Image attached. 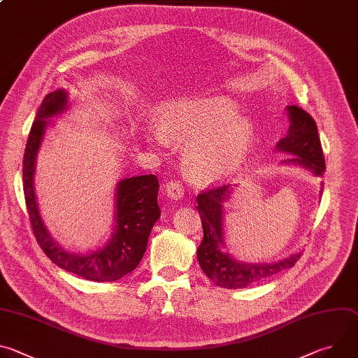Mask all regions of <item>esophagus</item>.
I'll return each instance as SVG.
<instances>
[{
	"instance_id": "esophagus-1",
	"label": "esophagus",
	"mask_w": 358,
	"mask_h": 358,
	"mask_svg": "<svg viewBox=\"0 0 358 358\" xmlns=\"http://www.w3.org/2000/svg\"><path fill=\"white\" fill-rule=\"evenodd\" d=\"M166 191L171 199H180L184 195V188L180 181H170L166 185Z\"/></svg>"
}]
</instances>
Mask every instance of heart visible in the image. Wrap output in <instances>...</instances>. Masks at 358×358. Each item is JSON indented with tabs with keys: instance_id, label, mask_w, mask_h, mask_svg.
I'll return each mask as SVG.
<instances>
[{
	"instance_id": "heart-1",
	"label": "heart",
	"mask_w": 358,
	"mask_h": 358,
	"mask_svg": "<svg viewBox=\"0 0 358 358\" xmlns=\"http://www.w3.org/2000/svg\"><path fill=\"white\" fill-rule=\"evenodd\" d=\"M162 133L171 141L195 138L185 151L189 173L202 182L235 174L253 145V124L239 117V108L225 96L178 100L160 117Z\"/></svg>"
}]
</instances>
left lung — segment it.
I'll list each match as a JSON object with an SVG mask.
<instances>
[{
	"mask_svg": "<svg viewBox=\"0 0 358 358\" xmlns=\"http://www.w3.org/2000/svg\"><path fill=\"white\" fill-rule=\"evenodd\" d=\"M290 120L289 131L276 148L296 156L285 163L297 164L308 169L316 177H323L326 163L317 126L313 117L297 106H287ZM322 182V191H323ZM232 194L231 185H220L201 192L196 196L198 214L202 221L203 238L198 246L196 258L202 272L217 286L227 289H243L282 271L293 268L301 253H292L290 257L275 264H245L232 258L224 248V202Z\"/></svg>",
	"mask_w": 358,
	"mask_h": 358,
	"instance_id": "obj_1",
	"label": "left lung"
}]
</instances>
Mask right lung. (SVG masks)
I'll list each match as a JSON object with an SVG mask.
<instances>
[{
    "label": "right lung",
    "instance_id": "1",
    "mask_svg": "<svg viewBox=\"0 0 358 358\" xmlns=\"http://www.w3.org/2000/svg\"><path fill=\"white\" fill-rule=\"evenodd\" d=\"M68 105V93L58 89L45 96L31 127L22 163L24 195L36 242L46 257L66 272L86 280L115 282L130 273L140 264L147 248L152 225L160 218L157 203L159 180L155 174L123 178L116 187L115 232L110 241L89 253L65 250L49 235L36 203L34 191L35 162L48 126V117L62 113Z\"/></svg>",
    "mask_w": 358,
    "mask_h": 358
}]
</instances>
